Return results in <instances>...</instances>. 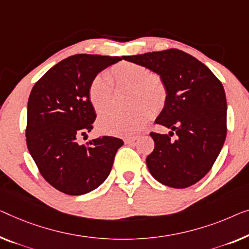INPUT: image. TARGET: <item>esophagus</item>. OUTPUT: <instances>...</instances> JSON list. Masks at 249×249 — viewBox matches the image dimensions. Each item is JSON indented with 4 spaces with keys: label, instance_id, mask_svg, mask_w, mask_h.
Here are the masks:
<instances>
[{
    "label": "esophagus",
    "instance_id": "1",
    "mask_svg": "<svg viewBox=\"0 0 249 249\" xmlns=\"http://www.w3.org/2000/svg\"><path fill=\"white\" fill-rule=\"evenodd\" d=\"M137 139H138V137H130V138H125L124 142L125 143H133Z\"/></svg>",
    "mask_w": 249,
    "mask_h": 249
}]
</instances>
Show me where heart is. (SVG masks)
Returning a JSON list of instances; mask_svg holds the SVG:
<instances>
[{
    "instance_id": "obj_1",
    "label": "heart",
    "mask_w": 249,
    "mask_h": 249,
    "mask_svg": "<svg viewBox=\"0 0 249 249\" xmlns=\"http://www.w3.org/2000/svg\"><path fill=\"white\" fill-rule=\"evenodd\" d=\"M112 81L118 88L130 89L131 110L125 112L107 111L96 122L101 132L129 137L136 135L147 124L154 112H160L167 101V86L163 77L151 73L143 65L122 62L106 73L95 75L89 85V100L96 112H102L112 99Z\"/></svg>"
}]
</instances>
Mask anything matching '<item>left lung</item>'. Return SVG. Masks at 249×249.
<instances>
[{
	"label": "left lung",
	"instance_id": "8db88e82",
	"mask_svg": "<svg viewBox=\"0 0 249 249\" xmlns=\"http://www.w3.org/2000/svg\"><path fill=\"white\" fill-rule=\"evenodd\" d=\"M160 74L167 101L156 124L172 131L150 132L155 142L146 158L150 174L161 184L184 189L213 166L227 135V101L221 82L200 60L182 50L166 49L124 56ZM175 131L177 139L170 137Z\"/></svg>",
	"mask_w": 249,
	"mask_h": 249
}]
</instances>
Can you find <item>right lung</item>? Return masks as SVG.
<instances>
[{"mask_svg":"<svg viewBox=\"0 0 249 249\" xmlns=\"http://www.w3.org/2000/svg\"><path fill=\"white\" fill-rule=\"evenodd\" d=\"M121 59L71 56L50 68L31 89L26 128L29 153L42 178L68 196L89 193L102 184L124 145L111 136H100L84 145L77 142L92 130L96 119L89 100V82Z\"/></svg>","mask_w":249,"mask_h":249,"instance_id":"right-lung-1","label":"right lung"}]
</instances>
